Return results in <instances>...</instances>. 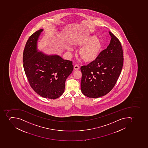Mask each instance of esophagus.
I'll return each mask as SVG.
<instances>
[{
	"mask_svg": "<svg viewBox=\"0 0 148 148\" xmlns=\"http://www.w3.org/2000/svg\"><path fill=\"white\" fill-rule=\"evenodd\" d=\"M79 66L78 65V64H75V66H74V69H75V70H78V69H79Z\"/></svg>",
	"mask_w": 148,
	"mask_h": 148,
	"instance_id": "esophagus-1",
	"label": "esophagus"
}]
</instances>
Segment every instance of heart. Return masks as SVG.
Instances as JSON below:
<instances>
[{
	"mask_svg": "<svg viewBox=\"0 0 148 148\" xmlns=\"http://www.w3.org/2000/svg\"><path fill=\"white\" fill-rule=\"evenodd\" d=\"M80 45L84 46L79 51V55L86 62L93 61L98 57L101 49V43L95 36L86 37L79 42ZM72 51V48H69Z\"/></svg>",
	"mask_w": 148,
	"mask_h": 148,
	"instance_id": "heart-1",
	"label": "heart"
}]
</instances>
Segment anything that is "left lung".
I'll use <instances>...</instances> for the list:
<instances>
[{
  "instance_id": "left-lung-1",
  "label": "left lung",
  "mask_w": 148,
  "mask_h": 148,
  "mask_svg": "<svg viewBox=\"0 0 148 148\" xmlns=\"http://www.w3.org/2000/svg\"><path fill=\"white\" fill-rule=\"evenodd\" d=\"M111 40L107 48L95 60L80 68L81 90L89 98L105 95L112 89L121 73L123 51L119 39L109 32Z\"/></svg>"
}]
</instances>
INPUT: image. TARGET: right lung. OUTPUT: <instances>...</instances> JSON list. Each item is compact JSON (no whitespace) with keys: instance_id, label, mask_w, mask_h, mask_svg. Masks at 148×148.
I'll list each match as a JSON object with an SVG mask.
<instances>
[{"instance_id":"right-lung-1","label":"right lung","mask_w":148,"mask_h":148,"mask_svg":"<svg viewBox=\"0 0 148 148\" xmlns=\"http://www.w3.org/2000/svg\"><path fill=\"white\" fill-rule=\"evenodd\" d=\"M42 30H37L27 40L23 50V68L29 85L37 94L56 99L64 92L66 80L73 66L72 61L57 55L47 56L37 51V40Z\"/></svg>"}]
</instances>
